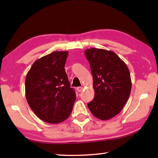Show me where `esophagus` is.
<instances>
[{
	"label": "esophagus",
	"mask_w": 158,
	"mask_h": 158,
	"mask_svg": "<svg viewBox=\"0 0 158 158\" xmlns=\"http://www.w3.org/2000/svg\"><path fill=\"white\" fill-rule=\"evenodd\" d=\"M83 88L82 87H77V91H78V92H81L82 91Z\"/></svg>",
	"instance_id": "34e87169"
}]
</instances>
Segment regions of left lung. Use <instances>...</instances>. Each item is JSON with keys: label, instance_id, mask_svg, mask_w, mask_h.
<instances>
[{"label": "left lung", "instance_id": "left-lung-1", "mask_svg": "<svg viewBox=\"0 0 158 158\" xmlns=\"http://www.w3.org/2000/svg\"><path fill=\"white\" fill-rule=\"evenodd\" d=\"M94 79L93 100L87 104L91 114L109 120L125 105L131 90V80L127 64L111 51L91 48L85 50Z\"/></svg>", "mask_w": 158, "mask_h": 158}]
</instances>
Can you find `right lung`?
<instances>
[{"label": "right lung", "mask_w": 158, "mask_h": 158, "mask_svg": "<svg viewBox=\"0 0 158 158\" xmlns=\"http://www.w3.org/2000/svg\"><path fill=\"white\" fill-rule=\"evenodd\" d=\"M67 56V52H53L35 60L27 74V100L45 123H60L72 111L76 96L65 72Z\"/></svg>", "instance_id": "add662e5"}]
</instances>
